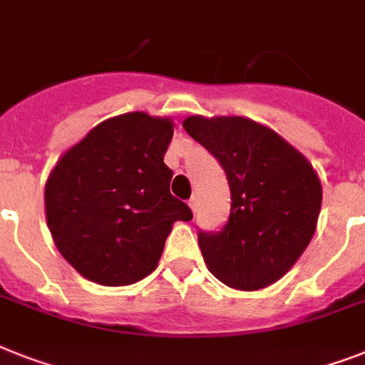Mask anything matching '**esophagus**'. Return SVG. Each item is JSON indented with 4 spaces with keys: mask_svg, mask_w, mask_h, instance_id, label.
Listing matches in <instances>:
<instances>
[{
    "mask_svg": "<svg viewBox=\"0 0 365 365\" xmlns=\"http://www.w3.org/2000/svg\"><path fill=\"white\" fill-rule=\"evenodd\" d=\"M188 207L192 209V212H195V210H197V197H195V195H192V197H190Z\"/></svg>",
    "mask_w": 365,
    "mask_h": 365,
    "instance_id": "1",
    "label": "esophagus"
}]
</instances>
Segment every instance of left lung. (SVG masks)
Listing matches in <instances>:
<instances>
[{"mask_svg":"<svg viewBox=\"0 0 365 365\" xmlns=\"http://www.w3.org/2000/svg\"><path fill=\"white\" fill-rule=\"evenodd\" d=\"M182 126L220 162L231 188L227 224L197 235L207 269L239 291L276 284L317 230V171L272 128L246 117L190 115Z\"/></svg>","mask_w":365,"mask_h":365,"instance_id":"8db88e82","label":"left lung"}]
</instances>
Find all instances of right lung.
<instances>
[{
	"label": "right lung",
	"mask_w": 365,
	"mask_h": 365,
	"mask_svg": "<svg viewBox=\"0 0 365 365\" xmlns=\"http://www.w3.org/2000/svg\"><path fill=\"white\" fill-rule=\"evenodd\" d=\"M173 121L132 111L96 125L63 153L44 186L48 230L76 272L106 287L140 282L156 269L177 220L164 155Z\"/></svg>",
	"instance_id": "obj_1"
}]
</instances>
